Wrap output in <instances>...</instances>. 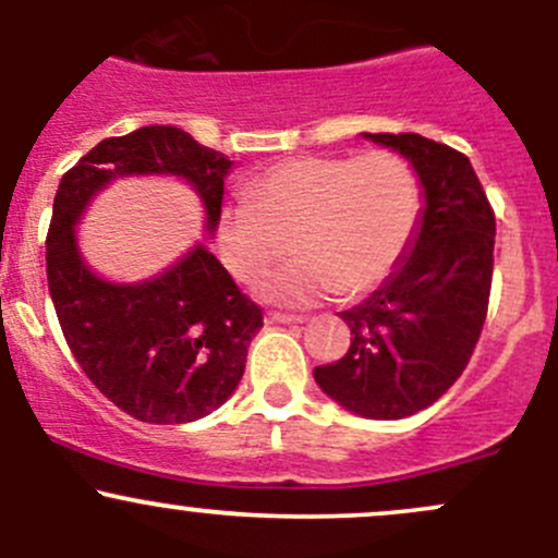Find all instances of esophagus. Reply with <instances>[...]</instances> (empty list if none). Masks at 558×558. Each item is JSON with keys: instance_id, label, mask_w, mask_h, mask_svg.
I'll return each mask as SVG.
<instances>
[{"instance_id": "1", "label": "esophagus", "mask_w": 558, "mask_h": 558, "mask_svg": "<svg viewBox=\"0 0 558 558\" xmlns=\"http://www.w3.org/2000/svg\"><path fill=\"white\" fill-rule=\"evenodd\" d=\"M269 324H302L305 315H291V313H278V311H269L267 313Z\"/></svg>"}]
</instances>
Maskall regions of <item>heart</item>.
<instances>
[{"instance_id": "heart-1", "label": "heart", "mask_w": 558, "mask_h": 558, "mask_svg": "<svg viewBox=\"0 0 558 558\" xmlns=\"http://www.w3.org/2000/svg\"><path fill=\"white\" fill-rule=\"evenodd\" d=\"M421 213L413 167L393 150L296 156L245 185L243 202L218 218V247L238 280L256 286L291 251L296 262L264 294L307 305L384 283L408 251Z\"/></svg>"}]
</instances>
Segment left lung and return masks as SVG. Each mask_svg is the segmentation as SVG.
<instances>
[{
	"label": "left lung",
	"mask_w": 558,
	"mask_h": 558,
	"mask_svg": "<svg viewBox=\"0 0 558 558\" xmlns=\"http://www.w3.org/2000/svg\"><path fill=\"white\" fill-rule=\"evenodd\" d=\"M413 161L426 191L410 256L340 318L351 348L315 367V384L364 418H408L451 388L481 340L497 218L470 159L415 132L367 134Z\"/></svg>",
	"instance_id": "1"
}]
</instances>
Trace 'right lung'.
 Listing matches in <instances>:
<instances>
[{"label": "right lung", "mask_w": 558, "mask_h": 558, "mask_svg": "<svg viewBox=\"0 0 558 558\" xmlns=\"http://www.w3.org/2000/svg\"><path fill=\"white\" fill-rule=\"evenodd\" d=\"M229 167L227 156L183 129L143 126L102 140L56 191L45 240L56 318L88 380L145 424H189L221 408L243 378L262 307L205 245L148 283H107L83 264L72 227L107 180L159 172L180 174L199 191L213 229Z\"/></svg>", "instance_id": "right-lung-1"}]
</instances>
